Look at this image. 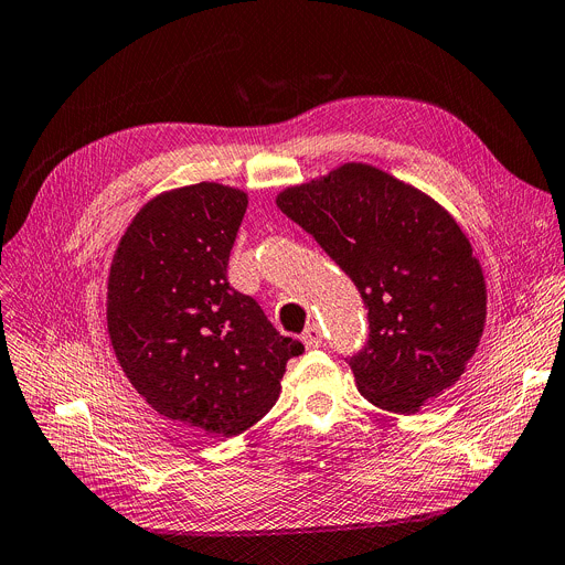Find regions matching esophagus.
<instances>
[{
  "label": "esophagus",
  "mask_w": 565,
  "mask_h": 565,
  "mask_svg": "<svg viewBox=\"0 0 565 565\" xmlns=\"http://www.w3.org/2000/svg\"><path fill=\"white\" fill-rule=\"evenodd\" d=\"M302 343H305L307 348H320V345H322V329H320L316 322H311V324L305 329Z\"/></svg>",
  "instance_id": "esophagus-1"
}]
</instances>
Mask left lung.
<instances>
[{
    "instance_id": "left-lung-1",
    "label": "left lung",
    "mask_w": 565,
    "mask_h": 565,
    "mask_svg": "<svg viewBox=\"0 0 565 565\" xmlns=\"http://www.w3.org/2000/svg\"><path fill=\"white\" fill-rule=\"evenodd\" d=\"M277 206L343 268L367 307V345L350 359L361 395L408 416L452 388L486 324L483 273L457 220L367 163L288 185Z\"/></svg>"
}]
</instances>
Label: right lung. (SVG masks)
Here are the masks:
<instances>
[{
	"label": "right lung",
	"instance_id": "obj_1",
	"mask_svg": "<svg viewBox=\"0 0 565 565\" xmlns=\"http://www.w3.org/2000/svg\"><path fill=\"white\" fill-rule=\"evenodd\" d=\"M245 209V191L215 181L157 195L120 238L106 286L108 338L131 386L161 416L213 436L266 416L305 350L227 281Z\"/></svg>",
	"mask_w": 565,
	"mask_h": 565
}]
</instances>
